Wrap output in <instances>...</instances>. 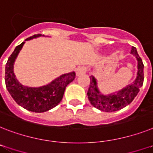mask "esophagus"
Returning <instances> with one entry per match:
<instances>
[{
	"label": "esophagus",
	"instance_id": "34e87169",
	"mask_svg": "<svg viewBox=\"0 0 153 153\" xmlns=\"http://www.w3.org/2000/svg\"><path fill=\"white\" fill-rule=\"evenodd\" d=\"M86 71H87V69H86V68L84 67V66L79 67V68L76 69V74L78 75V76L82 75V74H84L85 72H86Z\"/></svg>",
	"mask_w": 153,
	"mask_h": 153
}]
</instances>
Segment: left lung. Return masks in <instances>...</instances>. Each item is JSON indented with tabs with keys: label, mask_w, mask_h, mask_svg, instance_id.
<instances>
[{
	"label": "left lung",
	"mask_w": 153,
	"mask_h": 153,
	"mask_svg": "<svg viewBox=\"0 0 153 153\" xmlns=\"http://www.w3.org/2000/svg\"><path fill=\"white\" fill-rule=\"evenodd\" d=\"M131 54L135 56L137 60V78L131 84L126 85L116 93L104 95L100 94L97 88V82L94 76H90V84L88 89V99L91 105L105 112H112L123 108L132 102L140 91L144 82V64L142 59L137 54V49L134 46L131 48Z\"/></svg>",
	"instance_id": "8db88e82"
}]
</instances>
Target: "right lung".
Masks as SVG:
<instances>
[{
  "label": "right lung",
  "mask_w": 153,
  "mask_h": 153,
  "mask_svg": "<svg viewBox=\"0 0 153 153\" xmlns=\"http://www.w3.org/2000/svg\"><path fill=\"white\" fill-rule=\"evenodd\" d=\"M40 36L42 34H35L25 41H29ZM24 43L25 42H22L16 47L6 64L4 79L6 88L19 105L33 112H45L59 105L64 96L66 86L75 79V72L72 71L62 74L49 84L41 87H28L23 85L16 79L13 67L16 57Z\"/></svg>",
  "instance_id": "add662e5"
}]
</instances>
